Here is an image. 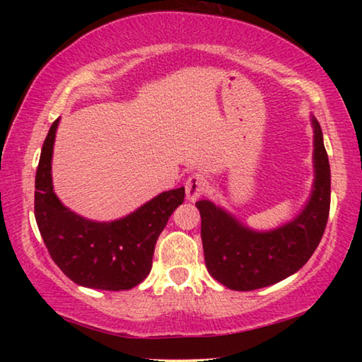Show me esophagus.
Instances as JSON below:
<instances>
[{
  "instance_id": "obj_1",
  "label": "esophagus",
  "mask_w": 362,
  "mask_h": 362,
  "mask_svg": "<svg viewBox=\"0 0 362 362\" xmlns=\"http://www.w3.org/2000/svg\"><path fill=\"white\" fill-rule=\"evenodd\" d=\"M204 185H206V179L203 175L194 174L192 177H188L185 182V193L189 203H194V201L204 193Z\"/></svg>"
}]
</instances>
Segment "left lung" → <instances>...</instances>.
I'll return each mask as SVG.
<instances>
[{
	"label": "left lung",
	"instance_id": "8db88e82",
	"mask_svg": "<svg viewBox=\"0 0 362 362\" xmlns=\"http://www.w3.org/2000/svg\"><path fill=\"white\" fill-rule=\"evenodd\" d=\"M311 126L315 134L313 188L303 209L289 222L259 231L209 199L196 203L207 272L231 291L262 289L292 276L321 241L330 207V166L315 116H311Z\"/></svg>",
	"mask_w": 362,
	"mask_h": 362
}]
</instances>
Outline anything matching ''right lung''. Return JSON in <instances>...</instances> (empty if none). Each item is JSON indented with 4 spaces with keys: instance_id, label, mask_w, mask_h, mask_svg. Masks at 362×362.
<instances>
[{
    "instance_id": "1",
    "label": "right lung",
    "mask_w": 362,
    "mask_h": 362,
    "mask_svg": "<svg viewBox=\"0 0 362 362\" xmlns=\"http://www.w3.org/2000/svg\"><path fill=\"white\" fill-rule=\"evenodd\" d=\"M59 119L42 144L35 179V218L56 265L73 283L102 291H127L148 276L158 236L183 203L185 188L159 193L112 222L70 211L54 193L52 153Z\"/></svg>"
}]
</instances>
